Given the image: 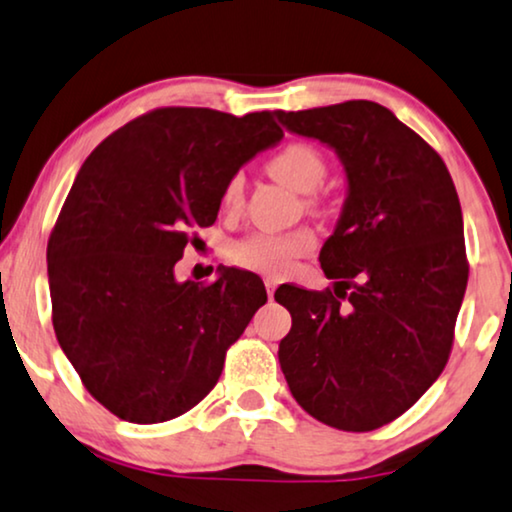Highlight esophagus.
<instances>
[{
  "mask_svg": "<svg viewBox=\"0 0 512 512\" xmlns=\"http://www.w3.org/2000/svg\"><path fill=\"white\" fill-rule=\"evenodd\" d=\"M264 285H267V295L269 297H274V292H276V285H278V281H276V278H264Z\"/></svg>",
  "mask_w": 512,
  "mask_h": 512,
  "instance_id": "obj_1",
  "label": "esophagus"
}]
</instances>
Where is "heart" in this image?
I'll return each instance as SVG.
<instances>
[{
  "mask_svg": "<svg viewBox=\"0 0 512 512\" xmlns=\"http://www.w3.org/2000/svg\"><path fill=\"white\" fill-rule=\"evenodd\" d=\"M269 175L283 182L285 187L295 189L299 194H309L316 189L327 175V163L316 147L304 145V142H292L283 147L267 163ZM243 203V177H229L222 189V208L236 210ZM316 245V236L309 229L285 231V234H269V231H257V234L245 236L231 248V260L238 267L262 271L269 276L288 274L297 257L306 255Z\"/></svg>",
  "mask_w": 512,
  "mask_h": 512,
  "instance_id": "heart-1",
  "label": "heart"
}]
</instances>
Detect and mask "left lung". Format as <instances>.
Here are the masks:
<instances>
[{
  "mask_svg": "<svg viewBox=\"0 0 512 512\" xmlns=\"http://www.w3.org/2000/svg\"><path fill=\"white\" fill-rule=\"evenodd\" d=\"M276 117L335 149L346 173L342 215L320 248L335 285H281L274 295L292 316L281 370L313 419L374 431L410 410L447 365L468 283L459 196L440 154L377 102Z\"/></svg>",
  "mask_w": 512,
  "mask_h": 512,
  "instance_id": "1",
  "label": "left lung"
}]
</instances>
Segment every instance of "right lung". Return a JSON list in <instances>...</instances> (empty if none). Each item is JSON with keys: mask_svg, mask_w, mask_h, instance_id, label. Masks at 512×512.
Returning a JSON list of instances; mask_svg holds the SVG:
<instances>
[{"mask_svg": "<svg viewBox=\"0 0 512 512\" xmlns=\"http://www.w3.org/2000/svg\"><path fill=\"white\" fill-rule=\"evenodd\" d=\"M274 114L154 109L102 140L77 173L46 250L53 330L88 393L119 419L161 424L199 405L267 302L250 271L180 283L175 262L189 229L217 220L229 177L281 142Z\"/></svg>", "mask_w": 512, "mask_h": 512, "instance_id": "1", "label": "right lung"}]
</instances>
